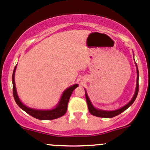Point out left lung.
I'll return each instance as SVG.
<instances>
[{
    "instance_id": "1",
    "label": "left lung",
    "mask_w": 150,
    "mask_h": 150,
    "mask_svg": "<svg viewBox=\"0 0 150 150\" xmlns=\"http://www.w3.org/2000/svg\"><path fill=\"white\" fill-rule=\"evenodd\" d=\"M133 58H134V54H133ZM136 72H137V78H136V90H135V93L133 94V96L132 97L131 100L125 104V106H123L122 107L120 108V109H115V110H112V111H108V110H103V109H97V108L93 106V104L92 103L91 100L89 98V96L87 95V91L85 90V97H86V100H87V106H88V109L89 112L91 115H94L96 117H104V118H112L114 117L115 116H117L118 115L121 114L122 112H123L124 111H125L127 108L130 107L132 104L133 103V102L136 100V97H137L138 93H139V69H138L137 65L136 63Z\"/></svg>"
}]
</instances>
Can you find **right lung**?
Here are the masks:
<instances>
[{
    "label": "right lung",
    "mask_w": 150,
    "mask_h": 150,
    "mask_svg": "<svg viewBox=\"0 0 150 150\" xmlns=\"http://www.w3.org/2000/svg\"><path fill=\"white\" fill-rule=\"evenodd\" d=\"M17 69V66H15L13 71L12 74V84H13V95H14V100H15L17 104L25 111L28 115H31L36 119L41 120H54L57 118L63 116L67 111L68 103H69V98H70L71 93L74 90L79 86L78 84H73L68 88H66L62 93L60 98L57 104L52 109H33V108L28 107L25 105L19 98L17 94V88L15 85V71Z\"/></svg>",
    "instance_id": "add662e5"
}]
</instances>
